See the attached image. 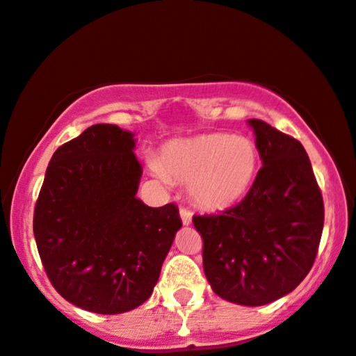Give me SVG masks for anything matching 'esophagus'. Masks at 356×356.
<instances>
[{"label":"esophagus","instance_id":"1","mask_svg":"<svg viewBox=\"0 0 356 356\" xmlns=\"http://www.w3.org/2000/svg\"><path fill=\"white\" fill-rule=\"evenodd\" d=\"M179 212H181L182 224H184V225H189L191 222H192V212L189 211V209H186V207H181V209H179Z\"/></svg>","mask_w":356,"mask_h":356}]
</instances>
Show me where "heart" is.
Listing matches in <instances>:
<instances>
[{
    "instance_id": "heart-1",
    "label": "heart",
    "mask_w": 356,
    "mask_h": 356,
    "mask_svg": "<svg viewBox=\"0 0 356 356\" xmlns=\"http://www.w3.org/2000/svg\"><path fill=\"white\" fill-rule=\"evenodd\" d=\"M259 151L245 136L202 134L167 145L157 172L191 186L204 209L220 211L247 194L259 170Z\"/></svg>"
}]
</instances>
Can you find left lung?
<instances>
[{"instance_id": "obj_1", "label": "left lung", "mask_w": 356, "mask_h": 356, "mask_svg": "<svg viewBox=\"0 0 356 356\" xmlns=\"http://www.w3.org/2000/svg\"><path fill=\"white\" fill-rule=\"evenodd\" d=\"M262 167L234 207L194 216L212 290L238 305H267L310 272L322 238V192L305 149L270 124L250 119Z\"/></svg>"}]
</instances>
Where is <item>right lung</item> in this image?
I'll return each mask as SVG.
<instances>
[{
  "label": "right lung",
  "mask_w": 356,
  "mask_h": 356,
  "mask_svg": "<svg viewBox=\"0 0 356 356\" xmlns=\"http://www.w3.org/2000/svg\"><path fill=\"white\" fill-rule=\"evenodd\" d=\"M134 134L96 124L53 154L34 207L33 230L56 292L102 315L151 297L175 232V204L147 207L136 197L143 167Z\"/></svg>",
  "instance_id": "add662e5"
}]
</instances>
